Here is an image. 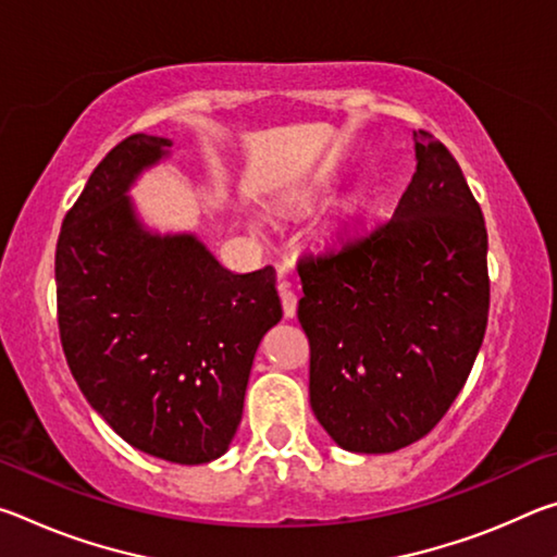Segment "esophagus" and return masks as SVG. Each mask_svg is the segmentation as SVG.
I'll return each mask as SVG.
<instances>
[{"label":"esophagus","mask_w":557,"mask_h":557,"mask_svg":"<svg viewBox=\"0 0 557 557\" xmlns=\"http://www.w3.org/2000/svg\"><path fill=\"white\" fill-rule=\"evenodd\" d=\"M280 301H282V312H285L287 319H295L297 317V295L292 292L289 282L287 280H280Z\"/></svg>","instance_id":"1"}]
</instances>
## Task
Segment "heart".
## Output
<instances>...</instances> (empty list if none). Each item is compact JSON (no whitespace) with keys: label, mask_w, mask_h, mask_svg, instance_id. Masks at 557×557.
Returning a JSON list of instances; mask_svg holds the SVG:
<instances>
[{"label":"heart","mask_w":557,"mask_h":557,"mask_svg":"<svg viewBox=\"0 0 557 557\" xmlns=\"http://www.w3.org/2000/svg\"><path fill=\"white\" fill-rule=\"evenodd\" d=\"M338 186H342V176H338V174H334V172L319 174L312 182V186H309L305 194L297 196V203L305 206V209H309V206L322 203L324 199H329V196L336 194Z\"/></svg>","instance_id":"b5f03b06"}]
</instances>
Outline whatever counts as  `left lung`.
I'll return each instance as SVG.
<instances>
[{
    "mask_svg": "<svg viewBox=\"0 0 557 557\" xmlns=\"http://www.w3.org/2000/svg\"><path fill=\"white\" fill-rule=\"evenodd\" d=\"M391 219L356 223L299 262L309 405L358 455L412 445L467 383L488 317L486 225L449 149L414 132Z\"/></svg>",
    "mask_w": 557,
    "mask_h": 557,
    "instance_id": "1",
    "label": "left lung"
}]
</instances>
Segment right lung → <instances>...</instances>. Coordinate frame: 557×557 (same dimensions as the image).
I'll use <instances>...</instances> for the list:
<instances>
[{
  "instance_id": "add662e5",
  "label": "right lung",
  "mask_w": 557,
  "mask_h": 557,
  "mask_svg": "<svg viewBox=\"0 0 557 557\" xmlns=\"http://www.w3.org/2000/svg\"><path fill=\"white\" fill-rule=\"evenodd\" d=\"M172 145L127 137L65 213L59 329L75 383L127 445L206 465L231 447L252 358L282 307L272 268L231 272L194 231L145 223L129 191Z\"/></svg>"
}]
</instances>
